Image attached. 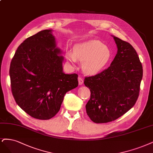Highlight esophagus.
Wrapping results in <instances>:
<instances>
[{
  "mask_svg": "<svg viewBox=\"0 0 153 153\" xmlns=\"http://www.w3.org/2000/svg\"><path fill=\"white\" fill-rule=\"evenodd\" d=\"M78 80L79 85H82L83 83V80L82 78V77L79 76V77L78 78Z\"/></svg>",
  "mask_w": 153,
  "mask_h": 153,
  "instance_id": "esophagus-1",
  "label": "esophagus"
}]
</instances>
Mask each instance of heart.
<instances>
[{"label":"heart","instance_id":"1","mask_svg":"<svg viewBox=\"0 0 153 153\" xmlns=\"http://www.w3.org/2000/svg\"><path fill=\"white\" fill-rule=\"evenodd\" d=\"M68 61L75 65L77 61L82 63L83 71L88 74H94L106 65L111 57L108 47L96 40L79 43L73 47V51H67Z\"/></svg>","mask_w":153,"mask_h":153}]
</instances>
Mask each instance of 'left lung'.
<instances>
[{
    "label": "left lung",
    "instance_id": "8db88e82",
    "mask_svg": "<svg viewBox=\"0 0 153 153\" xmlns=\"http://www.w3.org/2000/svg\"><path fill=\"white\" fill-rule=\"evenodd\" d=\"M113 36L118 51L110 66L84 79L91 91L86 111L96 123L112 122L132 108L143 78V66L136 51L128 42Z\"/></svg>",
    "mask_w": 153,
    "mask_h": 153
}]
</instances>
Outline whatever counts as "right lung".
I'll return each mask as SVG.
<instances>
[{"mask_svg":"<svg viewBox=\"0 0 153 153\" xmlns=\"http://www.w3.org/2000/svg\"><path fill=\"white\" fill-rule=\"evenodd\" d=\"M61 52L52 30H44L26 39L10 62L13 96L18 106L34 118L54 117L65 94L78 85L77 74L63 73Z\"/></svg>","mask_w":153,"mask_h":153,"instance_id":"right-lung-1","label":"right lung"}]
</instances>
